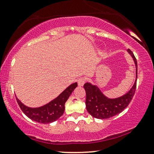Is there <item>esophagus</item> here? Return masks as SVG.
Wrapping results in <instances>:
<instances>
[{
    "mask_svg": "<svg viewBox=\"0 0 154 154\" xmlns=\"http://www.w3.org/2000/svg\"><path fill=\"white\" fill-rule=\"evenodd\" d=\"M85 83V79L84 78H80L78 79V85L79 86H83Z\"/></svg>",
    "mask_w": 154,
    "mask_h": 154,
    "instance_id": "obj_1",
    "label": "esophagus"
}]
</instances>
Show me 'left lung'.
<instances>
[{
	"label": "left lung",
	"mask_w": 154,
	"mask_h": 154,
	"mask_svg": "<svg viewBox=\"0 0 154 154\" xmlns=\"http://www.w3.org/2000/svg\"><path fill=\"white\" fill-rule=\"evenodd\" d=\"M128 52L132 57L135 65V81L133 85L125 94L116 98H109L97 85L86 83L84 85L86 92V109L92 116L99 119H107L122 112L128 106L136 90L137 79V62L131 50Z\"/></svg>",
	"instance_id": "obj_1"
}]
</instances>
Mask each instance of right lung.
Instances as JSON below:
<instances>
[{
	"instance_id": "add662e5",
	"label": "right lung",
	"mask_w": 154,
	"mask_h": 154,
	"mask_svg": "<svg viewBox=\"0 0 154 154\" xmlns=\"http://www.w3.org/2000/svg\"><path fill=\"white\" fill-rule=\"evenodd\" d=\"M77 86L76 82L71 84L55 99L43 106L35 108L26 106L17 97V96L15 97L20 109L27 117L38 123L47 124L57 121L63 115L65 103Z\"/></svg>"
}]
</instances>
